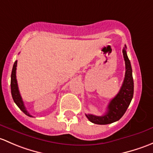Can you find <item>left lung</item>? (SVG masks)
<instances>
[{"label":"left lung","instance_id":"8db88e82","mask_svg":"<svg viewBox=\"0 0 153 153\" xmlns=\"http://www.w3.org/2000/svg\"><path fill=\"white\" fill-rule=\"evenodd\" d=\"M126 45L122 50L125 61V76L123 84L117 95L111 100L108 105L107 112L104 116H97L92 114H85L88 120L97 124H108L119 121L125 113L131 102L134 91L133 73L130 61L126 52Z\"/></svg>","mask_w":153,"mask_h":153}]
</instances>
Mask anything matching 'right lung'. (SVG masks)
I'll return each mask as SVG.
<instances>
[{
  "label": "right lung",
  "mask_w": 153,
  "mask_h": 153,
  "mask_svg": "<svg viewBox=\"0 0 153 153\" xmlns=\"http://www.w3.org/2000/svg\"><path fill=\"white\" fill-rule=\"evenodd\" d=\"M17 62L18 61H15V63L13 65V68H12V75H11V92H12V99H13L15 103L18 105V107L21 110L23 113L28 116L30 117H33L32 116L29 114V112L26 110V107H25L23 101L22 100V97L20 96V91L18 89V82H17L16 79V69H17Z\"/></svg>",
  "instance_id": "1"
}]
</instances>
